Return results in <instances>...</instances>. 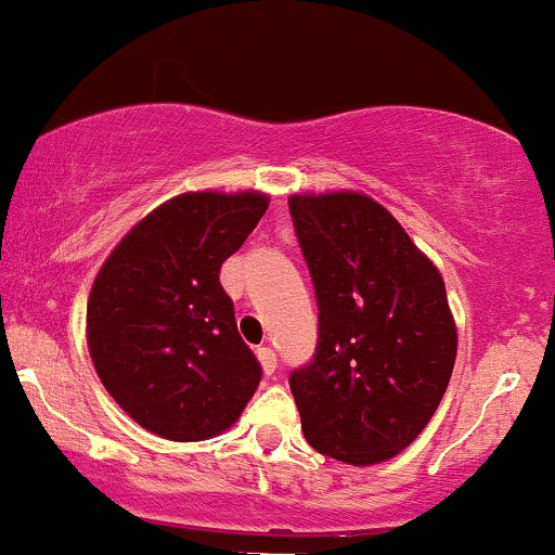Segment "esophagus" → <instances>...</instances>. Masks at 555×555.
Wrapping results in <instances>:
<instances>
[{"label":"esophagus","mask_w":555,"mask_h":555,"mask_svg":"<svg viewBox=\"0 0 555 555\" xmlns=\"http://www.w3.org/2000/svg\"><path fill=\"white\" fill-rule=\"evenodd\" d=\"M257 357L261 361V370H264V375H272V372L278 370V357L270 346H261L257 351Z\"/></svg>","instance_id":"34e87169"}]
</instances>
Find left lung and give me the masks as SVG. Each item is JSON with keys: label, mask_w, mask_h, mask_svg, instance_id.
Segmentation results:
<instances>
[{"label": "left lung", "mask_w": 555, "mask_h": 555, "mask_svg": "<svg viewBox=\"0 0 555 555\" xmlns=\"http://www.w3.org/2000/svg\"><path fill=\"white\" fill-rule=\"evenodd\" d=\"M317 296V348L291 372L309 446L385 462L425 429L456 361L440 272L388 209L361 194L291 196Z\"/></svg>", "instance_id": "left-lung-1"}]
</instances>
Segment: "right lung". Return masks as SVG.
Returning <instances> with one entry per match:
<instances>
[{
  "mask_svg": "<svg viewBox=\"0 0 555 555\" xmlns=\"http://www.w3.org/2000/svg\"><path fill=\"white\" fill-rule=\"evenodd\" d=\"M270 202L261 194H183L141 220L104 261L86 325L96 375L126 412L167 440L233 425L261 366L238 335L220 267Z\"/></svg>",
  "mask_w": 555,
  "mask_h": 555,
  "instance_id": "right-lung-1",
  "label": "right lung"
}]
</instances>
